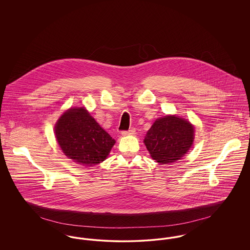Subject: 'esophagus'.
<instances>
[{
	"label": "esophagus",
	"mask_w": 250,
	"mask_h": 250,
	"mask_svg": "<svg viewBox=\"0 0 250 250\" xmlns=\"http://www.w3.org/2000/svg\"><path fill=\"white\" fill-rule=\"evenodd\" d=\"M135 128H131L128 131H122V136H129V135H134L135 134Z\"/></svg>",
	"instance_id": "1"
}]
</instances>
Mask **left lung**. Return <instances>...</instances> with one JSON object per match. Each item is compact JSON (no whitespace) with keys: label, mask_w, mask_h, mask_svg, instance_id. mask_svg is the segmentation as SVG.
I'll return each mask as SVG.
<instances>
[{"label":"left lung","mask_w":250,"mask_h":250,"mask_svg":"<svg viewBox=\"0 0 250 250\" xmlns=\"http://www.w3.org/2000/svg\"><path fill=\"white\" fill-rule=\"evenodd\" d=\"M144 144L151 157L159 164H170L181 159L194 142V126L176 115L155 120L148 130Z\"/></svg>","instance_id":"1"}]
</instances>
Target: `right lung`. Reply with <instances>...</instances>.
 I'll return each instance as SVG.
<instances>
[{
  "instance_id": "add662e5",
  "label": "right lung",
  "mask_w": 250,
  "mask_h": 250,
  "mask_svg": "<svg viewBox=\"0 0 250 250\" xmlns=\"http://www.w3.org/2000/svg\"><path fill=\"white\" fill-rule=\"evenodd\" d=\"M54 131L62 153L85 167L103 162L115 144V140L84 107L66 110L57 121Z\"/></svg>"
}]
</instances>
